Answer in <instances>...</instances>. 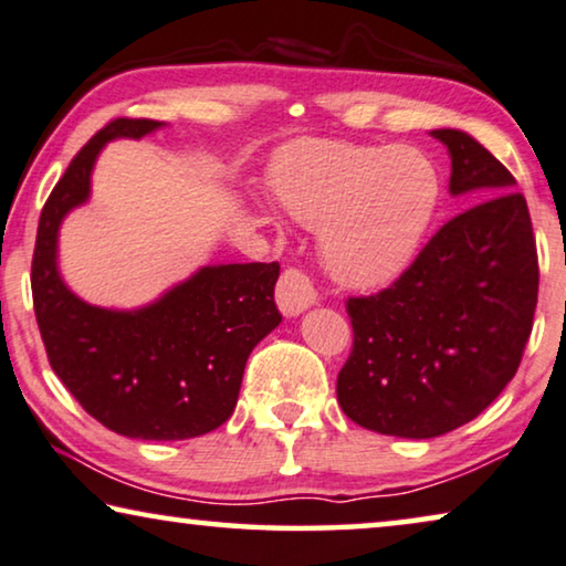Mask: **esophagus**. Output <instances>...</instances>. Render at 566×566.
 Returning <instances> with one entry per match:
<instances>
[{"mask_svg": "<svg viewBox=\"0 0 566 566\" xmlns=\"http://www.w3.org/2000/svg\"><path fill=\"white\" fill-rule=\"evenodd\" d=\"M317 300V292L310 276L300 269H286L276 284V305L284 315H300L302 310L313 307Z\"/></svg>", "mask_w": 566, "mask_h": 566, "instance_id": "obj_1", "label": "esophagus"}]
</instances>
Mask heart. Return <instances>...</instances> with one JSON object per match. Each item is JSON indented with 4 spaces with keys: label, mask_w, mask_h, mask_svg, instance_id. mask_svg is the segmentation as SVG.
Wrapping results in <instances>:
<instances>
[{
    "label": "heart",
    "mask_w": 566,
    "mask_h": 566,
    "mask_svg": "<svg viewBox=\"0 0 566 566\" xmlns=\"http://www.w3.org/2000/svg\"><path fill=\"white\" fill-rule=\"evenodd\" d=\"M276 200L321 228V251L340 284L374 290L416 261L441 200L439 171L416 148L302 140L272 171Z\"/></svg>",
    "instance_id": "b5f03b06"
}]
</instances>
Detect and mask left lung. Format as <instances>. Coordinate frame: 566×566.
<instances>
[{
  "instance_id": "left-lung-1",
  "label": "left lung",
  "mask_w": 566,
  "mask_h": 566,
  "mask_svg": "<svg viewBox=\"0 0 566 566\" xmlns=\"http://www.w3.org/2000/svg\"><path fill=\"white\" fill-rule=\"evenodd\" d=\"M449 148V192L476 195L402 276L346 302L354 348L338 402L354 423L436 439L469 423L518 371L538 300V259L513 174L472 135L431 130Z\"/></svg>"
}]
</instances>
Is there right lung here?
<instances>
[{
    "label": "right lung",
    "mask_w": 566,
    "mask_h": 566,
    "mask_svg": "<svg viewBox=\"0 0 566 566\" xmlns=\"http://www.w3.org/2000/svg\"><path fill=\"white\" fill-rule=\"evenodd\" d=\"M158 127L117 117L78 150L41 212L30 284L48 361L78 405L127 439L181 441L233 416L249 354L282 323L280 264L202 266L138 310L97 307L69 290L59 228L90 200L99 150Z\"/></svg>",
    "instance_id": "add662e5"
}]
</instances>
